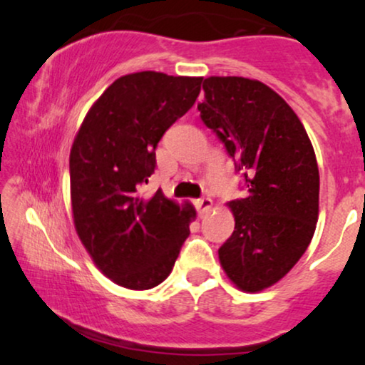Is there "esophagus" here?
<instances>
[{
	"mask_svg": "<svg viewBox=\"0 0 365 365\" xmlns=\"http://www.w3.org/2000/svg\"><path fill=\"white\" fill-rule=\"evenodd\" d=\"M194 204H196V209L199 214H206L212 209V201L209 197L197 199V201H194Z\"/></svg>",
	"mask_w": 365,
	"mask_h": 365,
	"instance_id": "esophagus-1",
	"label": "esophagus"
}]
</instances>
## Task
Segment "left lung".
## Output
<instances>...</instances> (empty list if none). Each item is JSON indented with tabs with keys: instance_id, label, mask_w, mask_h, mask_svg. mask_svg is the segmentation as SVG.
Instances as JSON below:
<instances>
[{
	"instance_id": "8db88e82",
	"label": "left lung",
	"mask_w": 365,
	"mask_h": 365,
	"mask_svg": "<svg viewBox=\"0 0 365 365\" xmlns=\"http://www.w3.org/2000/svg\"><path fill=\"white\" fill-rule=\"evenodd\" d=\"M201 119L244 174L247 196L227 204L232 236L219 262L234 286L259 292L281 281L306 252L319 217V168L301 119L257 79L209 76Z\"/></svg>"
}]
</instances>
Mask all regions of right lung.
Returning a JSON list of instances; mask_svg holds the SVG:
<instances>
[{"mask_svg": "<svg viewBox=\"0 0 365 365\" xmlns=\"http://www.w3.org/2000/svg\"><path fill=\"white\" fill-rule=\"evenodd\" d=\"M202 78L141 71L118 78L89 108L69 154L74 227L104 276L133 291L173 271L192 204L141 192L168 128L186 114Z\"/></svg>", "mask_w": 365, "mask_h": 365, "instance_id": "1", "label": "right lung"}]
</instances>
